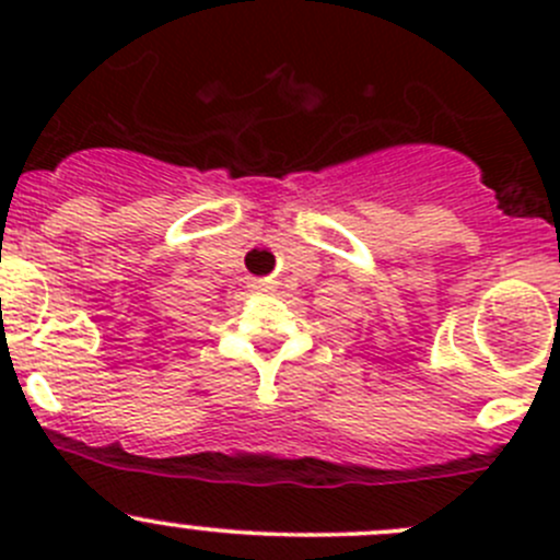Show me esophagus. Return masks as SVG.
Returning a JSON list of instances; mask_svg holds the SVG:
<instances>
[{
	"mask_svg": "<svg viewBox=\"0 0 560 560\" xmlns=\"http://www.w3.org/2000/svg\"><path fill=\"white\" fill-rule=\"evenodd\" d=\"M252 287L257 292H276V281H270V279H257Z\"/></svg>",
	"mask_w": 560,
	"mask_h": 560,
	"instance_id": "esophagus-1",
	"label": "esophagus"
}]
</instances>
